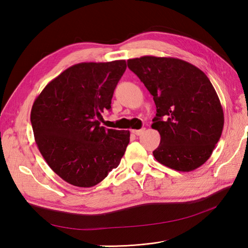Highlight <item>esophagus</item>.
<instances>
[{
    "instance_id": "34e87169",
    "label": "esophagus",
    "mask_w": 248,
    "mask_h": 248,
    "mask_svg": "<svg viewBox=\"0 0 248 248\" xmlns=\"http://www.w3.org/2000/svg\"><path fill=\"white\" fill-rule=\"evenodd\" d=\"M145 132V128H141V129H134L132 130V133L136 134V136H140V134H142Z\"/></svg>"
}]
</instances>
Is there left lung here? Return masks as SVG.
Here are the masks:
<instances>
[{
  "mask_svg": "<svg viewBox=\"0 0 248 248\" xmlns=\"http://www.w3.org/2000/svg\"><path fill=\"white\" fill-rule=\"evenodd\" d=\"M128 68L153 96L152 128L160 134L155 159L179 171L202 166L218 142L223 110L214 87L194 65L177 58L144 56L127 61Z\"/></svg>",
  "mask_w": 248,
  "mask_h": 248,
  "instance_id": "obj_1",
  "label": "left lung"
}]
</instances>
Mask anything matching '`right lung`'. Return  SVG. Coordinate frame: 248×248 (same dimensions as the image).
<instances>
[{"instance_id":"right-lung-1","label":"right lung","mask_w":248,"mask_h":248,"mask_svg":"<svg viewBox=\"0 0 248 248\" xmlns=\"http://www.w3.org/2000/svg\"><path fill=\"white\" fill-rule=\"evenodd\" d=\"M125 60L73 65L49 81L35 99L31 123L44 160L64 181L92 187L116 169L129 130L106 129L99 119L126 70Z\"/></svg>"}]
</instances>
